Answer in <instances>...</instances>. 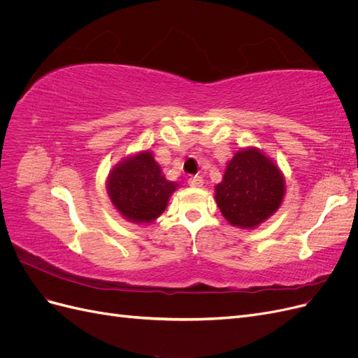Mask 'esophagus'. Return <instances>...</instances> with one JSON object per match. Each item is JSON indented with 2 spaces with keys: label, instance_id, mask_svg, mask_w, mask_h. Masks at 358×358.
<instances>
[{
  "label": "esophagus",
  "instance_id": "obj_1",
  "mask_svg": "<svg viewBox=\"0 0 358 358\" xmlns=\"http://www.w3.org/2000/svg\"><path fill=\"white\" fill-rule=\"evenodd\" d=\"M188 183H189V187H192V188H199V187H201L203 185V178L201 176H191L189 179H188Z\"/></svg>",
  "mask_w": 358,
  "mask_h": 358
}]
</instances>
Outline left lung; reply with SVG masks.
Here are the masks:
<instances>
[{
  "instance_id": "obj_1",
  "label": "left lung",
  "mask_w": 358,
  "mask_h": 358,
  "mask_svg": "<svg viewBox=\"0 0 358 358\" xmlns=\"http://www.w3.org/2000/svg\"><path fill=\"white\" fill-rule=\"evenodd\" d=\"M284 199V178L272 161L257 149L237 152L227 166L216 203L225 220L254 229L276 212Z\"/></svg>"
}]
</instances>
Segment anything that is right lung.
I'll list each match as a JSON object with an SVG mask.
<instances>
[{"label":"right lung","instance_id":"add662e5","mask_svg":"<svg viewBox=\"0 0 358 358\" xmlns=\"http://www.w3.org/2000/svg\"><path fill=\"white\" fill-rule=\"evenodd\" d=\"M109 196L115 208L133 222H150L167 208L176 183L161 175L150 152L122 161L109 176Z\"/></svg>","mask_w":358,"mask_h":358}]
</instances>
